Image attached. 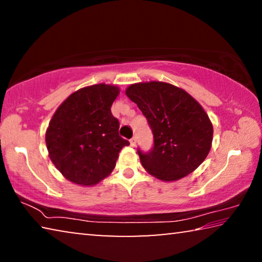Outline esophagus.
I'll return each mask as SVG.
<instances>
[{
    "instance_id": "esophagus-1",
    "label": "esophagus",
    "mask_w": 262,
    "mask_h": 262,
    "mask_svg": "<svg viewBox=\"0 0 262 262\" xmlns=\"http://www.w3.org/2000/svg\"><path fill=\"white\" fill-rule=\"evenodd\" d=\"M130 145H132V147H135V145H136V139H135V137H133V139H130Z\"/></svg>"
}]
</instances>
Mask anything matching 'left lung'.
Returning a JSON list of instances; mask_svg holds the SVG:
<instances>
[{"label":"left lung","mask_w":262,"mask_h":262,"mask_svg":"<svg viewBox=\"0 0 262 262\" xmlns=\"http://www.w3.org/2000/svg\"><path fill=\"white\" fill-rule=\"evenodd\" d=\"M147 118L154 148L139 156L145 171L176 181L192 173L210 151L214 128L202 106L183 89L165 82H141L126 89Z\"/></svg>","instance_id":"left-lung-1"}]
</instances>
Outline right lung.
Here are the masks:
<instances>
[{
  "label": "right lung",
  "instance_id": "1",
  "mask_svg": "<svg viewBox=\"0 0 262 262\" xmlns=\"http://www.w3.org/2000/svg\"><path fill=\"white\" fill-rule=\"evenodd\" d=\"M120 94L117 85L99 83L75 91L62 103L46 130L52 163L66 179L81 186L110 176L119 152L129 142L119 136L111 106Z\"/></svg>",
  "mask_w": 262,
  "mask_h": 262
}]
</instances>
